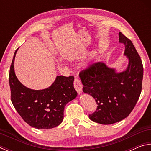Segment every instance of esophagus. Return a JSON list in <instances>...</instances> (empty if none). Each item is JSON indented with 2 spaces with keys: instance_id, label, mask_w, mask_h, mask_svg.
I'll return each mask as SVG.
<instances>
[{
  "instance_id": "34e87169",
  "label": "esophagus",
  "mask_w": 151,
  "mask_h": 151,
  "mask_svg": "<svg viewBox=\"0 0 151 151\" xmlns=\"http://www.w3.org/2000/svg\"><path fill=\"white\" fill-rule=\"evenodd\" d=\"M74 87L76 89L78 94H81L83 92V85L81 81L78 78H75L74 81Z\"/></svg>"
}]
</instances>
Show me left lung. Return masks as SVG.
Here are the masks:
<instances>
[{
	"instance_id": "obj_1",
	"label": "left lung",
	"mask_w": 151,
	"mask_h": 151,
	"mask_svg": "<svg viewBox=\"0 0 151 151\" xmlns=\"http://www.w3.org/2000/svg\"><path fill=\"white\" fill-rule=\"evenodd\" d=\"M119 36V42L125 47L124 55L129 59L126 70L118 73L105 63L96 62L79 73L83 92L93 96L98 104L89 119L102 124L115 123L129 116L141 93V59L131 40L121 32Z\"/></svg>"
}]
</instances>
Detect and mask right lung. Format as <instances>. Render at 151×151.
Masks as SVG:
<instances>
[{
    "label": "right lung",
    "instance_id": "add662e5",
    "mask_svg": "<svg viewBox=\"0 0 151 151\" xmlns=\"http://www.w3.org/2000/svg\"><path fill=\"white\" fill-rule=\"evenodd\" d=\"M17 50L9 73L12 104L24 121L35 129H49L58 126L63 120L66 104L77 96L74 76H57L50 86L42 90L27 88L15 75L14 63Z\"/></svg>",
    "mask_w": 151,
    "mask_h": 151
}]
</instances>
